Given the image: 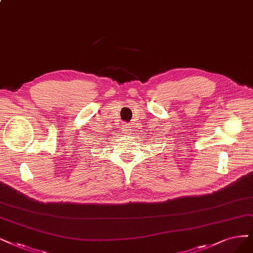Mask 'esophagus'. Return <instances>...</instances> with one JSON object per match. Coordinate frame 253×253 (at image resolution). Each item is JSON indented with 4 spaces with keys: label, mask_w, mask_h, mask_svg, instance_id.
<instances>
[{
    "label": "esophagus",
    "mask_w": 253,
    "mask_h": 253,
    "mask_svg": "<svg viewBox=\"0 0 253 253\" xmlns=\"http://www.w3.org/2000/svg\"><path fill=\"white\" fill-rule=\"evenodd\" d=\"M126 125H128V124H126ZM131 126H126V132H125V134L126 135H130L131 133H130V131H131Z\"/></svg>",
    "instance_id": "obj_1"
}]
</instances>
